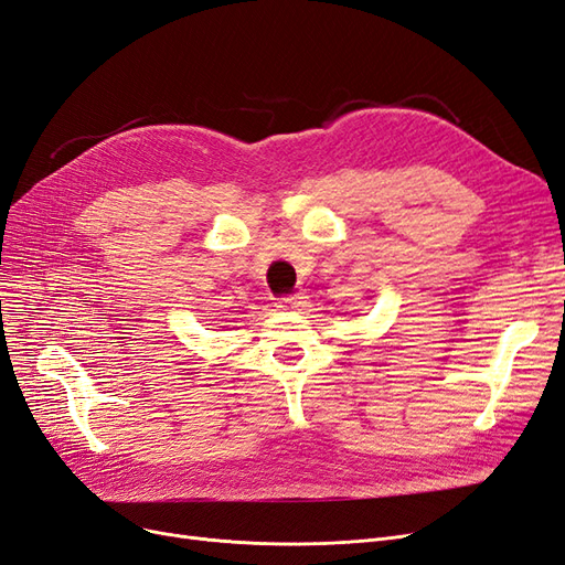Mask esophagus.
I'll use <instances>...</instances> for the list:
<instances>
[{"label": "esophagus", "mask_w": 565, "mask_h": 565, "mask_svg": "<svg viewBox=\"0 0 565 565\" xmlns=\"http://www.w3.org/2000/svg\"><path fill=\"white\" fill-rule=\"evenodd\" d=\"M279 307H284V309H296V311H307V309L311 307V302H309L307 296L300 294V296H294V298H284Z\"/></svg>", "instance_id": "obj_1"}]
</instances>
